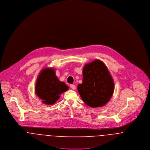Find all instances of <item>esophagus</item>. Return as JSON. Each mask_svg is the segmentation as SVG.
I'll list each match as a JSON object with an SVG mask.
<instances>
[{
	"label": "esophagus",
	"instance_id": "34e87169",
	"mask_svg": "<svg viewBox=\"0 0 150 150\" xmlns=\"http://www.w3.org/2000/svg\"><path fill=\"white\" fill-rule=\"evenodd\" d=\"M70 87H71V88L72 90H75V89L76 88L75 86L74 85V84H71V85H70Z\"/></svg>",
	"mask_w": 150,
	"mask_h": 150
}]
</instances>
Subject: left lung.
<instances>
[{
  "label": "left lung",
  "instance_id": "8db88e82",
  "mask_svg": "<svg viewBox=\"0 0 150 150\" xmlns=\"http://www.w3.org/2000/svg\"><path fill=\"white\" fill-rule=\"evenodd\" d=\"M114 82L107 67L99 60L84 66L83 81L78 86L83 102L91 108L104 106L114 91Z\"/></svg>",
  "mask_w": 150,
  "mask_h": 150
}]
</instances>
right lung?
Here are the masks:
<instances>
[{
	"label": "right lung",
	"instance_id": "1",
	"mask_svg": "<svg viewBox=\"0 0 150 150\" xmlns=\"http://www.w3.org/2000/svg\"><path fill=\"white\" fill-rule=\"evenodd\" d=\"M68 89L66 83L60 82L52 68L42 69L35 84L36 95L47 105H53L59 100L62 93Z\"/></svg>",
	"mask_w": 150,
	"mask_h": 150
}]
</instances>
